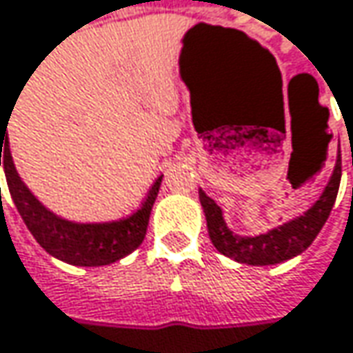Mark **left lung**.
Returning <instances> with one entry per match:
<instances>
[{"label":"left lung","instance_id":"obj_1","mask_svg":"<svg viewBox=\"0 0 353 353\" xmlns=\"http://www.w3.org/2000/svg\"><path fill=\"white\" fill-rule=\"evenodd\" d=\"M340 177H342V165L340 161H336L334 174L330 177L327 185L323 188L318 201L307 212L259 236L234 234L223 219L221 208L199 188V203L203 208V216L208 221L210 239L219 254L248 265H274L285 259L296 258L312 245V241L323 228L325 219L330 218V212L336 203V196L340 190Z\"/></svg>","mask_w":353,"mask_h":353}]
</instances>
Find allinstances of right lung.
I'll return each mask as SVG.
<instances>
[{
    "label": "right lung",
    "instance_id": "1",
    "mask_svg": "<svg viewBox=\"0 0 353 353\" xmlns=\"http://www.w3.org/2000/svg\"><path fill=\"white\" fill-rule=\"evenodd\" d=\"M6 132L8 128L1 123L0 165L3 163L10 196L35 241L50 256L70 265L99 268L119 261L141 245L163 176L154 181L148 197L134 214L110 221H73L57 216L33 196L32 190L26 185V181L15 170Z\"/></svg>",
    "mask_w": 353,
    "mask_h": 353
}]
</instances>
